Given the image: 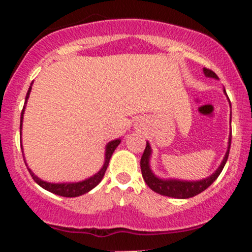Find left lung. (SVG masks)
<instances>
[{"label":"left lung","mask_w":252,"mask_h":252,"mask_svg":"<svg viewBox=\"0 0 252 252\" xmlns=\"http://www.w3.org/2000/svg\"><path fill=\"white\" fill-rule=\"evenodd\" d=\"M204 74L207 78L218 79L217 75H216V73L212 72V70L207 69V68H204ZM223 93H224L225 96H227L225 90H223ZM228 102H229V106H230L229 100H228ZM230 122H232V111H230ZM230 142H232V130H230L229 138H228L227 152H225L220 167H218L212 174L208 175L207 178H204V179H200V180H180V179H174V178L164 179V178L157 177V175L152 172L151 166H150L152 149L151 146H150L149 141H146V147H145V151L144 154H142L141 161H140L142 178H144L147 187H149L151 190H154L155 192H157V194L163 195V196L174 197V199H189V197H192L195 196V195L204 191V190L207 189V188L210 187L216 179H217L218 175H220V172H222V169L224 168V164L225 162H227L228 156H229Z\"/></svg>","instance_id":"obj_1"}]
</instances>
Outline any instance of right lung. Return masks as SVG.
<instances>
[{"mask_svg": "<svg viewBox=\"0 0 252 252\" xmlns=\"http://www.w3.org/2000/svg\"><path fill=\"white\" fill-rule=\"evenodd\" d=\"M32 83L30 84L29 90H28L27 96H25L24 107H23L22 114H20V133H22L23 118H24L25 106H27L28 98H29L30 91H32ZM119 144H121V139H114V140L108 142V144L106 145V149H105V162H103V166L101 167L100 171H98L97 173L91 175V177L86 178V179L80 180V182H74V183H73V182H68V183H50V182H46V180L40 179L37 175L34 174V172H32V169L28 167L27 162H25V158H24V162H25V164H27V167H28V171H29V173L32 174V179H34L35 182H36L37 184L40 185V187L44 188L45 190H47V191H50V192H53V194H56V195H60V196L77 197V196H80V195L86 194V192H89L90 190H93L94 188H95L96 185H97L98 183L101 182V180H102L103 175H105V173H106V169H107V167H108V163H110V159H111L112 155H113L114 150L117 149V146H118ZM20 146H22V150H23V145H20ZM23 152H24V151H23ZM23 157H24V156H23Z\"/></svg>", "mask_w": 252, "mask_h": 252, "instance_id": "obj_1", "label": "right lung"}]
</instances>
